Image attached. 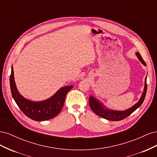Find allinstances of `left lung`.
I'll return each mask as SVG.
<instances>
[{
  "mask_svg": "<svg viewBox=\"0 0 157 157\" xmlns=\"http://www.w3.org/2000/svg\"><path fill=\"white\" fill-rule=\"evenodd\" d=\"M137 58L142 63V64L146 66V63L144 61L142 57L141 56L139 52H136V53ZM147 92V77L145 79V86L144 89V92L142 93L140 99V100L137 101L134 105H133L132 107L126 109L125 111H115V110H111V109H107L103 104L101 103L96 98H95L94 96H91L89 98V105L92 110L98 115V116L101 117L105 119L112 121H118L123 120L124 118L130 116L131 114L135 111L136 109L140 107L141 105L143 103Z\"/></svg>",
  "mask_w": 157,
  "mask_h": 157,
  "instance_id": "1",
  "label": "left lung"
}]
</instances>
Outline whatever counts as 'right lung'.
<instances>
[{
  "instance_id": "1",
  "label": "right lung",
  "mask_w": 157,
  "mask_h": 157,
  "mask_svg": "<svg viewBox=\"0 0 157 157\" xmlns=\"http://www.w3.org/2000/svg\"><path fill=\"white\" fill-rule=\"evenodd\" d=\"M10 84L12 96L17 106L25 115L36 121L50 120L56 117L61 111L67 92L73 86L60 88L50 98L41 101H33L23 97L19 93L14 80L13 69L12 66Z\"/></svg>"
}]
</instances>
